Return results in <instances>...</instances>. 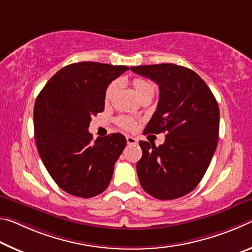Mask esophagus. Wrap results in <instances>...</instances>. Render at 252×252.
Segmentation results:
<instances>
[{"mask_svg": "<svg viewBox=\"0 0 252 252\" xmlns=\"http://www.w3.org/2000/svg\"><path fill=\"white\" fill-rule=\"evenodd\" d=\"M126 141L128 145H134V144L137 143V139L133 137V136H126Z\"/></svg>", "mask_w": 252, "mask_h": 252, "instance_id": "esophagus-1", "label": "esophagus"}]
</instances>
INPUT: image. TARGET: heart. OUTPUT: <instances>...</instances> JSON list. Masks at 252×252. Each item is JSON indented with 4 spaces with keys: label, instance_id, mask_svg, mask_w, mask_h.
Masks as SVG:
<instances>
[{
    "label": "heart",
    "instance_id": "1",
    "mask_svg": "<svg viewBox=\"0 0 252 252\" xmlns=\"http://www.w3.org/2000/svg\"><path fill=\"white\" fill-rule=\"evenodd\" d=\"M133 85H134L135 92H136V94H137L138 97H142V96H144V94H154V86L151 81L142 79V78H136V79H134V81H133ZM116 89H117V81L111 82L108 87H107L106 92H105V100L106 101L110 100L111 97H113L114 93L116 92ZM117 124L121 127H123V128L128 129V130L134 129L135 125H136V123L133 118L126 117V116L118 117Z\"/></svg>",
    "mask_w": 252,
    "mask_h": 252
}]
</instances>
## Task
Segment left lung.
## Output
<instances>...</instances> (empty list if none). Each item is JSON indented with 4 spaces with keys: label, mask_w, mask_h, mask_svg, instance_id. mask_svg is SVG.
<instances>
[{
    "label": "left lung",
    "mask_w": 252,
    "mask_h": 252,
    "mask_svg": "<svg viewBox=\"0 0 252 252\" xmlns=\"http://www.w3.org/2000/svg\"><path fill=\"white\" fill-rule=\"evenodd\" d=\"M158 85L159 99L146 133H164L158 147L141 141L136 165L143 189L158 200L187 195L207 172L219 138L220 113L213 94L193 70L173 63L131 67Z\"/></svg>",
    "instance_id": "1"
}]
</instances>
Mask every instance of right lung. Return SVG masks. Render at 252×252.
Wrapping results in <instances>:
<instances>
[{
	"instance_id": "add662e5",
	"label": "right lung",
	"mask_w": 252,
	"mask_h": 252,
	"mask_svg": "<svg viewBox=\"0 0 252 252\" xmlns=\"http://www.w3.org/2000/svg\"><path fill=\"white\" fill-rule=\"evenodd\" d=\"M128 69L92 61L65 65L36 97V148L53 181L69 194L87 199L108 188L126 138L114 133L93 141L88 128L105 108L108 85Z\"/></svg>"
}]
</instances>
